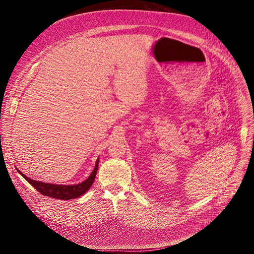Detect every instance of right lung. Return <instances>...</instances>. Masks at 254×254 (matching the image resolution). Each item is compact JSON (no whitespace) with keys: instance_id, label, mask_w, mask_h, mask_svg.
Returning a JSON list of instances; mask_svg holds the SVG:
<instances>
[{"instance_id":"1","label":"right lung","mask_w":254,"mask_h":254,"mask_svg":"<svg viewBox=\"0 0 254 254\" xmlns=\"http://www.w3.org/2000/svg\"><path fill=\"white\" fill-rule=\"evenodd\" d=\"M98 167H99V158L97 159L95 169H93V171L91 172V174L89 175V177L81 183L72 184V185L51 184V183H45V182H41V181L33 180L29 177H26L24 174H22V173L18 169H16V170L18 171L19 174L26 181H28L32 186H34V188L40 193H42L46 196H50V197L64 199V201H65V199H73V198L81 196L82 194H84L90 189V186L92 185L93 181H95Z\"/></svg>"}]
</instances>
